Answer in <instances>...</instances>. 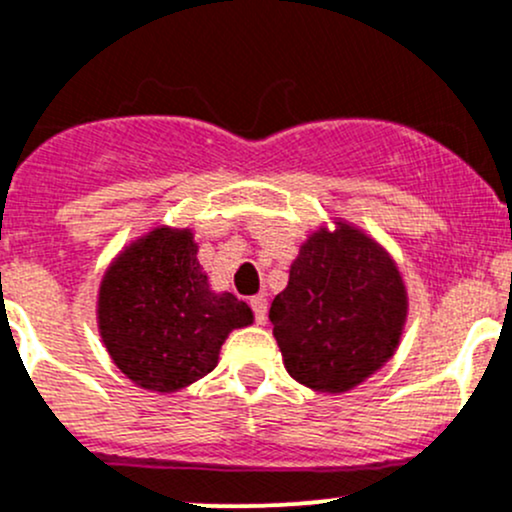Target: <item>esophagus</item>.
Returning <instances> with one entry per match:
<instances>
[{"mask_svg": "<svg viewBox=\"0 0 512 512\" xmlns=\"http://www.w3.org/2000/svg\"><path fill=\"white\" fill-rule=\"evenodd\" d=\"M250 306H252V314H255L257 324H265V321H267V299L265 297H252Z\"/></svg>", "mask_w": 512, "mask_h": 512, "instance_id": "34e87169", "label": "esophagus"}]
</instances>
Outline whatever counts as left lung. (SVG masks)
Segmentation results:
<instances>
[{
  "label": "left lung",
  "mask_w": 512,
  "mask_h": 512,
  "mask_svg": "<svg viewBox=\"0 0 512 512\" xmlns=\"http://www.w3.org/2000/svg\"><path fill=\"white\" fill-rule=\"evenodd\" d=\"M405 287L390 257L341 225L301 247L270 321L289 375L319 392L351 390L390 358L405 324Z\"/></svg>",
  "instance_id": "obj_1"
}]
</instances>
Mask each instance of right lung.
Returning <instances> with one entry per match:
<instances>
[{"mask_svg": "<svg viewBox=\"0 0 512 512\" xmlns=\"http://www.w3.org/2000/svg\"><path fill=\"white\" fill-rule=\"evenodd\" d=\"M98 314L117 368L159 392L211 373L225 336L252 324L245 301L208 289L191 230L169 228H157L117 257L102 279Z\"/></svg>", "mask_w": 512, "mask_h": 512, "instance_id": "add662e5", "label": "right lung"}]
</instances>
